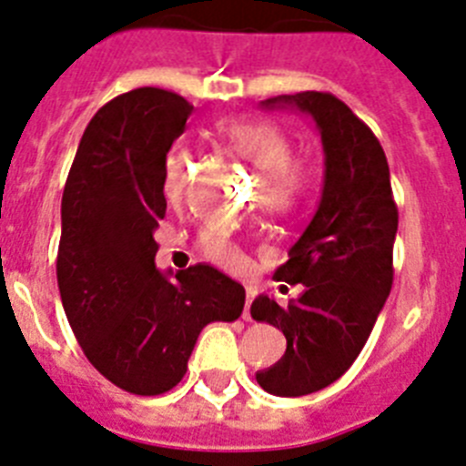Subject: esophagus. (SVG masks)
<instances>
[{
  "mask_svg": "<svg viewBox=\"0 0 466 466\" xmlns=\"http://www.w3.org/2000/svg\"><path fill=\"white\" fill-rule=\"evenodd\" d=\"M255 295H258V288H253V285H250L248 290H246V309H243V320H253V318H250V304H253Z\"/></svg>",
  "mask_w": 466,
  "mask_h": 466,
  "instance_id": "obj_1",
  "label": "esophagus"
}]
</instances>
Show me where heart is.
Segmentation results:
<instances>
[{"label": "heart", "instance_id": "obj_1", "mask_svg": "<svg viewBox=\"0 0 466 466\" xmlns=\"http://www.w3.org/2000/svg\"><path fill=\"white\" fill-rule=\"evenodd\" d=\"M225 146L250 167L259 169V186L255 187V202L269 213L290 211L299 199L301 171L295 165V146L279 127L262 120H232L220 127ZM190 157L186 150H171L165 165V192L171 202H178L187 187ZM202 250L211 262L225 269H243L246 253L225 229H207L202 234Z\"/></svg>", "mask_w": 466, "mask_h": 466}]
</instances>
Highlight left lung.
<instances>
[{
    "mask_svg": "<svg viewBox=\"0 0 466 466\" xmlns=\"http://www.w3.org/2000/svg\"><path fill=\"white\" fill-rule=\"evenodd\" d=\"M264 108L311 116L325 150V181L311 223L274 279L301 283L288 306L255 297L253 320L285 334V355L255 379L279 397L311 395L358 360L392 288V246L400 213L390 169L374 132L329 92L264 99Z\"/></svg>",
    "mask_w": 466,
    "mask_h": 466,
    "instance_id": "1",
    "label": "left lung"
}]
</instances>
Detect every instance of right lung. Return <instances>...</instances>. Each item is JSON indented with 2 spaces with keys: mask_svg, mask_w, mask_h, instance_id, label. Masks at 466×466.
Returning <instances> with one entry per match:
<instances>
[{
  "mask_svg": "<svg viewBox=\"0 0 466 466\" xmlns=\"http://www.w3.org/2000/svg\"><path fill=\"white\" fill-rule=\"evenodd\" d=\"M190 113L192 104L160 87L104 104L62 195L57 285L66 320L92 367L141 397L181 383L199 332L237 320L246 304L243 285L211 264L174 279L155 269L167 153Z\"/></svg>",
  "mask_w": 466,
  "mask_h": 466,
  "instance_id": "add662e5",
  "label": "right lung"
}]
</instances>
